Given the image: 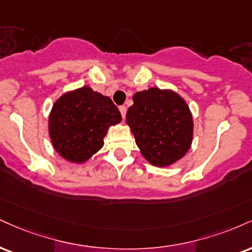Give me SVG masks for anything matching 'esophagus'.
Returning <instances> with one entry per match:
<instances>
[{
	"instance_id": "1",
	"label": "esophagus",
	"mask_w": 252,
	"mask_h": 252,
	"mask_svg": "<svg viewBox=\"0 0 252 252\" xmlns=\"http://www.w3.org/2000/svg\"><path fill=\"white\" fill-rule=\"evenodd\" d=\"M120 113H121V115H122V117H123V118L126 117V108L124 107V105H121V107H120Z\"/></svg>"
}]
</instances>
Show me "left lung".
<instances>
[{
    "label": "left lung",
    "instance_id": "8db88e82",
    "mask_svg": "<svg viewBox=\"0 0 252 252\" xmlns=\"http://www.w3.org/2000/svg\"><path fill=\"white\" fill-rule=\"evenodd\" d=\"M126 113V124L142 155L150 164L168 166L191 147L192 115L177 93L150 88L136 93Z\"/></svg>",
    "mask_w": 252,
    "mask_h": 252
}]
</instances>
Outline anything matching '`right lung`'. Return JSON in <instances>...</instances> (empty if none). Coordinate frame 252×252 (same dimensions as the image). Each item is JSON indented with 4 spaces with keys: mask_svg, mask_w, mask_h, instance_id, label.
Listing matches in <instances>:
<instances>
[{
    "mask_svg": "<svg viewBox=\"0 0 252 252\" xmlns=\"http://www.w3.org/2000/svg\"><path fill=\"white\" fill-rule=\"evenodd\" d=\"M122 121L110 97L82 87L63 94L49 115V136L54 149L71 163L87 162L104 144L110 126Z\"/></svg>",
    "mask_w": 252,
    "mask_h": 252,
    "instance_id": "obj_1",
    "label": "right lung"
}]
</instances>
